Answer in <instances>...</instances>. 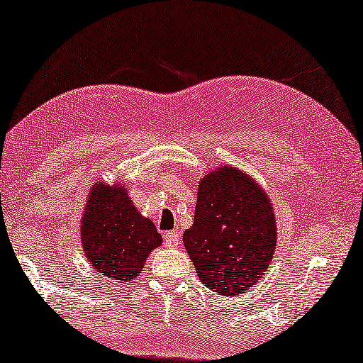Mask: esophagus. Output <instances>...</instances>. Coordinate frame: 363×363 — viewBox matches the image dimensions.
I'll use <instances>...</instances> for the list:
<instances>
[{
  "label": "esophagus",
  "mask_w": 363,
  "mask_h": 363,
  "mask_svg": "<svg viewBox=\"0 0 363 363\" xmlns=\"http://www.w3.org/2000/svg\"><path fill=\"white\" fill-rule=\"evenodd\" d=\"M163 245L167 247H177L180 245V233L178 231H168L163 236Z\"/></svg>",
  "instance_id": "obj_1"
}]
</instances>
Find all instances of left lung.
I'll use <instances>...</instances> for the list:
<instances>
[{"mask_svg": "<svg viewBox=\"0 0 363 363\" xmlns=\"http://www.w3.org/2000/svg\"><path fill=\"white\" fill-rule=\"evenodd\" d=\"M183 245L208 289L220 296L250 291L266 274L276 250L269 196L236 167L206 173Z\"/></svg>", "mask_w": 363, "mask_h": 363, "instance_id": "obj_1", "label": "left lung"}]
</instances>
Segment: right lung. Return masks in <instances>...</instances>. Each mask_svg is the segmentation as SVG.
<instances>
[{
	"label": "right lung",
	"mask_w": 363,
	"mask_h": 363,
	"mask_svg": "<svg viewBox=\"0 0 363 363\" xmlns=\"http://www.w3.org/2000/svg\"><path fill=\"white\" fill-rule=\"evenodd\" d=\"M81 241L94 269L117 284L135 279L162 236L133 206L125 185L97 182L81 218Z\"/></svg>",
	"instance_id": "1"
}]
</instances>
